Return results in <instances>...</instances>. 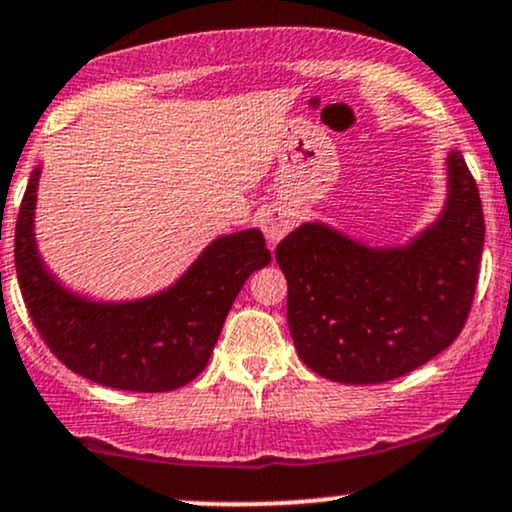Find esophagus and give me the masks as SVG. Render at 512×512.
Listing matches in <instances>:
<instances>
[{
	"label": "esophagus",
	"mask_w": 512,
	"mask_h": 512,
	"mask_svg": "<svg viewBox=\"0 0 512 512\" xmlns=\"http://www.w3.org/2000/svg\"><path fill=\"white\" fill-rule=\"evenodd\" d=\"M296 211L289 207H269L262 214V231L272 245L279 243L296 226Z\"/></svg>",
	"instance_id": "1"
}]
</instances>
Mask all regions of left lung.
Returning a JSON list of instances; mask_svg holds the SVG:
<instances>
[{"mask_svg":"<svg viewBox=\"0 0 512 512\" xmlns=\"http://www.w3.org/2000/svg\"><path fill=\"white\" fill-rule=\"evenodd\" d=\"M448 175L443 216L407 248H366L320 223L279 243L293 344L317 375L385 383L460 337L477 291L484 211L460 151L448 156Z\"/></svg>","mask_w":512,"mask_h":512,"instance_id":"1","label":"left lung"}]
</instances>
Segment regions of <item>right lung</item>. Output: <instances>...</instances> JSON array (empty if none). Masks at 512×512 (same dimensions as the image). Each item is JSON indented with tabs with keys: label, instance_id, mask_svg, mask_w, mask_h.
Returning a JSON list of instances; mask_svg holds the SVG:
<instances>
[{
	"label": "right lung",
	"instance_id": "right-lung-1",
	"mask_svg": "<svg viewBox=\"0 0 512 512\" xmlns=\"http://www.w3.org/2000/svg\"><path fill=\"white\" fill-rule=\"evenodd\" d=\"M35 170L14 236L16 276L28 315L48 349L93 383L132 392H168L207 366L228 310L255 269L272 262L257 228L223 236L173 289L137 303H88L60 289L33 240Z\"/></svg>",
	"mask_w": 512,
	"mask_h": 512
}]
</instances>
